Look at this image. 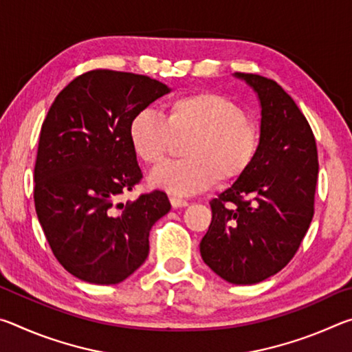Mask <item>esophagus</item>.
I'll return each mask as SVG.
<instances>
[{"label": "esophagus", "mask_w": 352, "mask_h": 352, "mask_svg": "<svg viewBox=\"0 0 352 352\" xmlns=\"http://www.w3.org/2000/svg\"><path fill=\"white\" fill-rule=\"evenodd\" d=\"M169 200H170V205H172V208H184V206H188V205H189L186 200L178 199V197H170Z\"/></svg>", "instance_id": "1"}]
</instances>
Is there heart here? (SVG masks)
I'll use <instances>...</instances> for the list:
<instances>
[{
  "label": "heart",
  "instance_id": "1",
  "mask_svg": "<svg viewBox=\"0 0 352 352\" xmlns=\"http://www.w3.org/2000/svg\"><path fill=\"white\" fill-rule=\"evenodd\" d=\"M190 135L183 148L186 158L155 169L152 186L189 195L217 182H234L252 168L261 133L239 105L223 94H183L166 105L164 119L141 110L129 124V140L141 162L157 166L169 152L172 136Z\"/></svg>",
  "mask_w": 352,
  "mask_h": 352
}]
</instances>
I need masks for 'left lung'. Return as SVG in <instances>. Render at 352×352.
<instances>
[{
	"instance_id": "left-lung-1",
	"label": "left lung",
	"mask_w": 352,
	"mask_h": 352,
	"mask_svg": "<svg viewBox=\"0 0 352 352\" xmlns=\"http://www.w3.org/2000/svg\"><path fill=\"white\" fill-rule=\"evenodd\" d=\"M261 102L254 162L233 186L210 201L212 220L201 259L231 284H256L294 258L314 217L318 155L312 129L275 80L234 73Z\"/></svg>"
}]
</instances>
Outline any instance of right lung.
Segmentation results:
<instances>
[{
    "label": "right lung",
    "instance_id": "add662e5",
    "mask_svg": "<svg viewBox=\"0 0 352 352\" xmlns=\"http://www.w3.org/2000/svg\"><path fill=\"white\" fill-rule=\"evenodd\" d=\"M169 91L147 76L93 69L69 82L47 111L34 168L35 211L57 261L82 281L118 284L138 270L151 228L170 210L163 190L118 204L142 178L129 124Z\"/></svg>",
    "mask_w": 352,
    "mask_h": 352
}]
</instances>
